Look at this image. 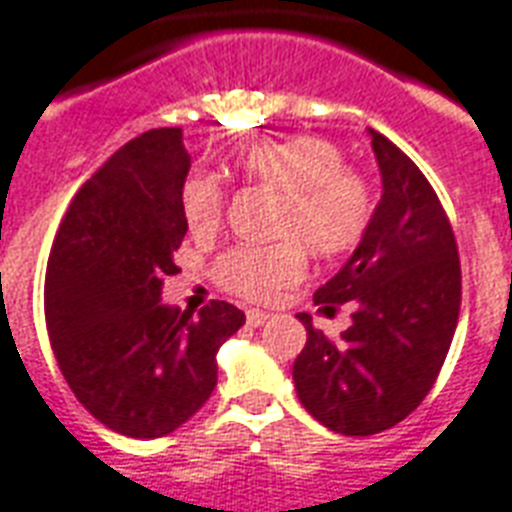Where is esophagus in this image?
Instances as JSON below:
<instances>
[{"label":"esophagus","instance_id":"obj_1","mask_svg":"<svg viewBox=\"0 0 512 512\" xmlns=\"http://www.w3.org/2000/svg\"><path fill=\"white\" fill-rule=\"evenodd\" d=\"M265 319H268V311H260V308H249V311H247V325L249 327L265 325Z\"/></svg>","mask_w":512,"mask_h":512}]
</instances>
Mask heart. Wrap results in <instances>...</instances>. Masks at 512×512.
<instances>
[{
	"label": "heart",
	"instance_id": "b5f03b06",
	"mask_svg": "<svg viewBox=\"0 0 512 512\" xmlns=\"http://www.w3.org/2000/svg\"><path fill=\"white\" fill-rule=\"evenodd\" d=\"M241 177L276 193L265 247H233L217 260L222 290L265 300L306 273V249L338 257L360 244L373 214V190L357 166L343 163L341 147L325 136L292 134L252 144L239 155ZM187 228L209 236L220 228L225 190L220 179L195 174L182 190Z\"/></svg>",
	"mask_w": 512,
	"mask_h": 512
}]
</instances>
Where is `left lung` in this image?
<instances>
[{
  "mask_svg": "<svg viewBox=\"0 0 512 512\" xmlns=\"http://www.w3.org/2000/svg\"><path fill=\"white\" fill-rule=\"evenodd\" d=\"M381 201L365 236L314 303L327 314L349 303L341 338L314 330L292 365L303 408L341 435H376L413 413L451 349L462 268L438 193L397 144L370 128Z\"/></svg>",
  "mask_w": 512,
  "mask_h": 512,
  "instance_id": "obj_1",
  "label": "left lung"
}]
</instances>
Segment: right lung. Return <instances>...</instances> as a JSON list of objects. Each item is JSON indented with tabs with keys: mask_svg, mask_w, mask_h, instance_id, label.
<instances>
[{
	"mask_svg": "<svg viewBox=\"0 0 512 512\" xmlns=\"http://www.w3.org/2000/svg\"><path fill=\"white\" fill-rule=\"evenodd\" d=\"M182 128L136 136L85 182L53 241L45 322L58 368L93 419L126 438H163L217 386V349L244 325L225 300L161 303L187 233Z\"/></svg>",
	"mask_w": 512,
	"mask_h": 512,
	"instance_id": "add662e5",
	"label": "right lung"
}]
</instances>
